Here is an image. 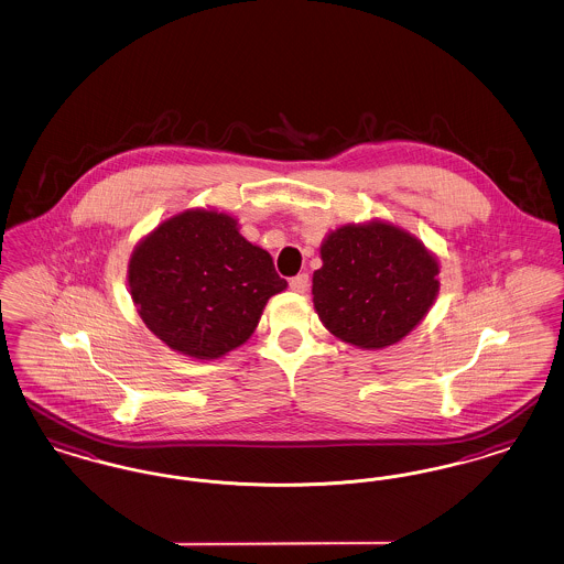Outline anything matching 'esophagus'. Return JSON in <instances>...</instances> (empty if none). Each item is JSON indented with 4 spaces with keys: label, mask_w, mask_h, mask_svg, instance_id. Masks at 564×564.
<instances>
[{
    "label": "esophagus",
    "mask_w": 564,
    "mask_h": 564,
    "mask_svg": "<svg viewBox=\"0 0 564 564\" xmlns=\"http://www.w3.org/2000/svg\"><path fill=\"white\" fill-rule=\"evenodd\" d=\"M290 288L295 294H304L308 290V274H295L294 279L290 281Z\"/></svg>",
    "instance_id": "34e87169"
}]
</instances>
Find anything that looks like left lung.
I'll return each instance as SVG.
<instances>
[{"label":"left lung","instance_id":"obj_1","mask_svg":"<svg viewBox=\"0 0 564 564\" xmlns=\"http://www.w3.org/2000/svg\"><path fill=\"white\" fill-rule=\"evenodd\" d=\"M319 253L315 311L329 334L357 349L398 345L425 319L440 292L435 253L384 219L329 230Z\"/></svg>","mask_w":564,"mask_h":564}]
</instances>
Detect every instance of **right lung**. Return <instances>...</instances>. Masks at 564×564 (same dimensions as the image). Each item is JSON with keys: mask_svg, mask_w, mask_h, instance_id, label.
<instances>
[{"mask_svg": "<svg viewBox=\"0 0 564 564\" xmlns=\"http://www.w3.org/2000/svg\"><path fill=\"white\" fill-rule=\"evenodd\" d=\"M288 281L269 251L247 241L239 219L217 209H184L134 245L129 290L145 327L169 349L219 359L256 332Z\"/></svg>", "mask_w": 564, "mask_h": 564, "instance_id": "1", "label": "right lung"}]
</instances>
